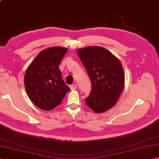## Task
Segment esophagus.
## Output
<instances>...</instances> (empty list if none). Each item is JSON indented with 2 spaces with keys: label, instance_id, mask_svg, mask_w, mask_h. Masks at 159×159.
<instances>
[{
  "label": "esophagus",
  "instance_id": "esophagus-1",
  "mask_svg": "<svg viewBox=\"0 0 159 159\" xmlns=\"http://www.w3.org/2000/svg\"><path fill=\"white\" fill-rule=\"evenodd\" d=\"M70 87L72 90H75L77 89V85H76V84H73V85H70Z\"/></svg>",
  "mask_w": 159,
  "mask_h": 159
}]
</instances>
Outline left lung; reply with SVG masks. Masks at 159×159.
<instances>
[{"mask_svg": "<svg viewBox=\"0 0 159 159\" xmlns=\"http://www.w3.org/2000/svg\"><path fill=\"white\" fill-rule=\"evenodd\" d=\"M89 76L92 90L85 103L95 113H102L116 105L124 87L125 75L119 59L101 46L77 50Z\"/></svg>", "mask_w": 159, "mask_h": 159, "instance_id": "obj_1", "label": "left lung"}]
</instances>
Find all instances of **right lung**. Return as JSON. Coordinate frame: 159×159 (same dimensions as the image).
I'll use <instances>...</instances> for the list:
<instances>
[{
  "instance_id": "add662e5",
  "label": "right lung",
  "mask_w": 159,
  "mask_h": 159,
  "mask_svg": "<svg viewBox=\"0 0 159 159\" xmlns=\"http://www.w3.org/2000/svg\"><path fill=\"white\" fill-rule=\"evenodd\" d=\"M67 51L65 47L53 46L40 52L26 69L25 87L33 103L43 111L61 103L70 91L61 76L59 65Z\"/></svg>"
}]
</instances>
